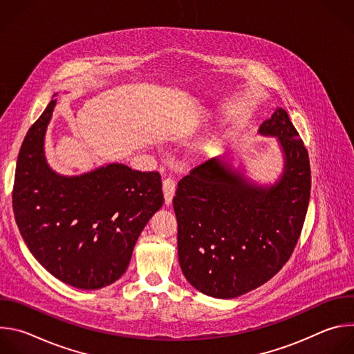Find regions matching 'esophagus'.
<instances>
[{"instance_id": "34e87169", "label": "esophagus", "mask_w": 354, "mask_h": 354, "mask_svg": "<svg viewBox=\"0 0 354 354\" xmlns=\"http://www.w3.org/2000/svg\"><path fill=\"white\" fill-rule=\"evenodd\" d=\"M175 180L172 178H167L162 182V192H164V198H165V205H171L172 198L175 194Z\"/></svg>"}]
</instances>
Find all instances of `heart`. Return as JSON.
Returning a JSON list of instances; mask_svg holds the SVG:
<instances>
[{
    "label": "heart",
    "mask_w": 354,
    "mask_h": 354,
    "mask_svg": "<svg viewBox=\"0 0 354 354\" xmlns=\"http://www.w3.org/2000/svg\"><path fill=\"white\" fill-rule=\"evenodd\" d=\"M203 149H205V147H203Z\"/></svg>",
    "instance_id": "1"
}]
</instances>
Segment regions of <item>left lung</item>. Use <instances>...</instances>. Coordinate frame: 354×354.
Returning <instances> with one entry per match:
<instances>
[{
    "instance_id": "8db88e82",
    "label": "left lung",
    "mask_w": 354,
    "mask_h": 354,
    "mask_svg": "<svg viewBox=\"0 0 354 354\" xmlns=\"http://www.w3.org/2000/svg\"><path fill=\"white\" fill-rule=\"evenodd\" d=\"M258 133L277 138L283 168L274 182L248 178L225 154L180 179L174 197L180 269L214 298H235L270 280L291 257L306 220L311 169L304 142L283 108Z\"/></svg>"
}]
</instances>
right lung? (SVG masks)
I'll return each mask as SVG.
<instances>
[{"mask_svg": "<svg viewBox=\"0 0 354 354\" xmlns=\"http://www.w3.org/2000/svg\"><path fill=\"white\" fill-rule=\"evenodd\" d=\"M56 104L52 99L22 142L14 214L26 246L48 273L97 290L126 272L141 231L164 205L162 182L158 172L118 162L74 176L57 174L44 154Z\"/></svg>", "mask_w": 354, "mask_h": 354, "instance_id": "1", "label": "right lung"}]
</instances>
